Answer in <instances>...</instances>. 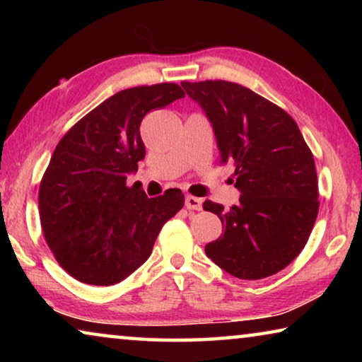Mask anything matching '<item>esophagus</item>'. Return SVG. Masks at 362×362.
Returning <instances> with one entry per match:
<instances>
[{
    "mask_svg": "<svg viewBox=\"0 0 362 362\" xmlns=\"http://www.w3.org/2000/svg\"><path fill=\"white\" fill-rule=\"evenodd\" d=\"M185 206H187V209H189V211H201V209H203V199L188 194L185 198Z\"/></svg>",
    "mask_w": 362,
    "mask_h": 362,
    "instance_id": "1",
    "label": "esophagus"
}]
</instances>
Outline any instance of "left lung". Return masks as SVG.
<instances>
[{"mask_svg": "<svg viewBox=\"0 0 362 362\" xmlns=\"http://www.w3.org/2000/svg\"><path fill=\"white\" fill-rule=\"evenodd\" d=\"M206 113L220 161L235 164L240 203L217 214L223 235L206 244V255L231 276L262 279L281 272L302 252L317 209L315 159L297 122L283 108L230 81H183Z\"/></svg>", "mask_w": 362, "mask_h": 362, "instance_id": "obj_1", "label": "left lung"}]
</instances>
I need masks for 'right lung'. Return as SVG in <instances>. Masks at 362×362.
I'll return each instance as SVG.
<instances>
[{
    "label": "right lung",
    "instance_id": "right-lung-1",
    "mask_svg": "<svg viewBox=\"0 0 362 362\" xmlns=\"http://www.w3.org/2000/svg\"><path fill=\"white\" fill-rule=\"evenodd\" d=\"M182 97L174 83L119 90L57 144L40 185V218L47 246L75 279L93 286L126 279L183 207L185 196L177 188L148 198L126 185L145 158L144 116Z\"/></svg>",
    "mask_w": 362,
    "mask_h": 362
}]
</instances>
